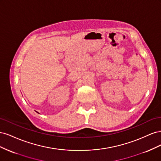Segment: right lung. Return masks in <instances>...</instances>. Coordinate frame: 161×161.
<instances>
[{"label":"right lung","mask_w":161,"mask_h":161,"mask_svg":"<svg viewBox=\"0 0 161 161\" xmlns=\"http://www.w3.org/2000/svg\"><path fill=\"white\" fill-rule=\"evenodd\" d=\"M36 112H37V111H36ZM37 113H38V112H37ZM38 114H39V113H38Z\"/></svg>","instance_id":"obj_1"}]
</instances>
